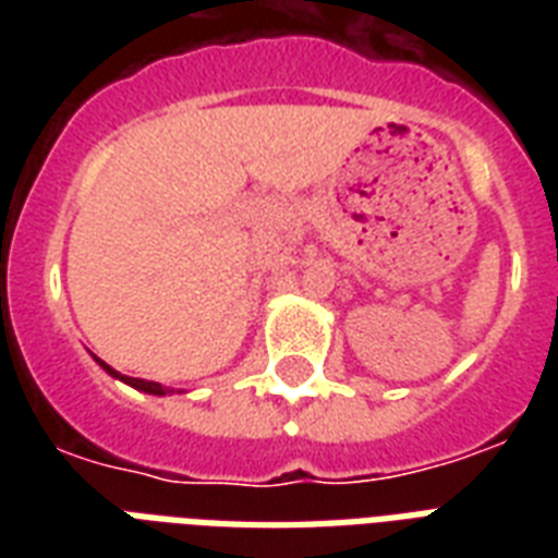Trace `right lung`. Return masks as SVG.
<instances>
[{"label": "right lung", "instance_id": "add662e5", "mask_svg": "<svg viewBox=\"0 0 558 558\" xmlns=\"http://www.w3.org/2000/svg\"><path fill=\"white\" fill-rule=\"evenodd\" d=\"M95 362H98V365L104 367V371H107L109 376H112V379H121V381H124V385H130V388L142 390V393H153V397H165V393H173V390L165 388V385H159V381H147V379H133V376H121V373L112 371V367H109L107 362H100V359H95Z\"/></svg>", "mask_w": 558, "mask_h": 558}]
</instances>
